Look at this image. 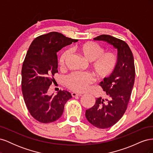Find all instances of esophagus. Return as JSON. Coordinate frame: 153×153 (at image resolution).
Returning <instances> with one entry per match:
<instances>
[{
    "label": "esophagus",
    "mask_w": 153,
    "mask_h": 153,
    "mask_svg": "<svg viewBox=\"0 0 153 153\" xmlns=\"http://www.w3.org/2000/svg\"><path fill=\"white\" fill-rule=\"evenodd\" d=\"M71 95L73 97H76V96H81L82 94H77L76 93V92H72L71 93Z\"/></svg>",
    "instance_id": "34e87169"
}]
</instances>
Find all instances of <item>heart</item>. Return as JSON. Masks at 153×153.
I'll list each match as a JSON object with an SVG mask.
<instances>
[{
  "label": "heart",
  "mask_w": 153,
  "mask_h": 153,
  "mask_svg": "<svg viewBox=\"0 0 153 153\" xmlns=\"http://www.w3.org/2000/svg\"><path fill=\"white\" fill-rule=\"evenodd\" d=\"M75 50L87 61L91 62V68L95 75L100 78H106L114 72L118 62L117 55L112 52H103L100 45L92 41H88L78 45ZM70 51L66 50L59 58V66L64 69L69 58ZM94 78L89 73H72L66 78V85L73 91L84 92L94 82Z\"/></svg>",
  "instance_id": "obj_1"
}]
</instances>
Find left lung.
Instances as JSON below:
<instances>
[{
	"label": "left lung",
	"instance_id": "1",
	"mask_svg": "<svg viewBox=\"0 0 153 153\" xmlns=\"http://www.w3.org/2000/svg\"><path fill=\"white\" fill-rule=\"evenodd\" d=\"M94 39L107 42L118 52L114 72L100 82L105 99L101 97L96 99L95 105L85 112V117L91 124L105 129L117 123L126 112L135 82V69L131 50L125 41L106 34Z\"/></svg>",
	"mask_w": 153,
	"mask_h": 153
}]
</instances>
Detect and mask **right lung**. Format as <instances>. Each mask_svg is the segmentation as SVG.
Segmentation results:
<instances>
[{
	"label": "right lung",
	"instance_id": "right-lung-1",
	"mask_svg": "<svg viewBox=\"0 0 153 153\" xmlns=\"http://www.w3.org/2000/svg\"><path fill=\"white\" fill-rule=\"evenodd\" d=\"M77 41L51 32L36 38L27 51L22 69V94L29 113L40 123L57 121L63 114L64 105L72 98L64 90L50 95L49 89L58 72L57 52Z\"/></svg>",
	"mask_w": 153,
	"mask_h": 153
}]
</instances>
